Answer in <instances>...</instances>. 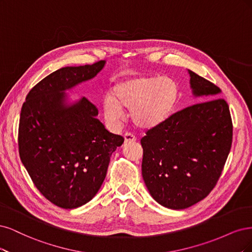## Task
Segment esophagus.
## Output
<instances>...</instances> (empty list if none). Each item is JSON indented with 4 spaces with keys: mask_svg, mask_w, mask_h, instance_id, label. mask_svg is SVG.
<instances>
[{
    "mask_svg": "<svg viewBox=\"0 0 252 252\" xmlns=\"http://www.w3.org/2000/svg\"><path fill=\"white\" fill-rule=\"evenodd\" d=\"M125 142H134L136 141V137L134 135H132L131 133H126L125 134Z\"/></svg>",
    "mask_w": 252,
    "mask_h": 252,
    "instance_id": "obj_1",
    "label": "esophagus"
}]
</instances>
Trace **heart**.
I'll return each instance as SVG.
<instances>
[{
	"label": "heart",
	"mask_w": 252,
	"mask_h": 252,
	"mask_svg": "<svg viewBox=\"0 0 252 252\" xmlns=\"http://www.w3.org/2000/svg\"><path fill=\"white\" fill-rule=\"evenodd\" d=\"M179 97V86L170 76L136 75L119 80L111 96L102 99L104 117L118 125L125 110H131L133 124L142 129H152L168 119Z\"/></svg>",
	"instance_id": "heart-1"
}]
</instances>
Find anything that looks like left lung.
<instances>
[{"instance_id": "8db88e82", "label": "left lung", "mask_w": 252, "mask_h": 252, "mask_svg": "<svg viewBox=\"0 0 252 252\" xmlns=\"http://www.w3.org/2000/svg\"><path fill=\"white\" fill-rule=\"evenodd\" d=\"M201 102L175 113L141 139L142 177L162 206L184 209L208 196L221 176L232 142L229 107L213 83L189 70Z\"/></svg>"}]
</instances>
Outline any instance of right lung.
I'll return each mask as SVG.
<instances>
[{"label":"right lung","instance_id":"add662e5","mask_svg":"<svg viewBox=\"0 0 252 252\" xmlns=\"http://www.w3.org/2000/svg\"><path fill=\"white\" fill-rule=\"evenodd\" d=\"M105 61L56 70L31 89L23 103L19 152L36 189L56 206L91 201L107 175L113 152L124 143L97 119L85 97L69 102L66 91L94 78Z\"/></svg>","mask_w":252,"mask_h":252}]
</instances>
